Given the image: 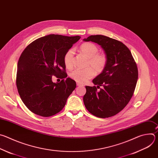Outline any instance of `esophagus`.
<instances>
[{
    "instance_id": "obj_1",
    "label": "esophagus",
    "mask_w": 158,
    "mask_h": 158,
    "mask_svg": "<svg viewBox=\"0 0 158 158\" xmlns=\"http://www.w3.org/2000/svg\"><path fill=\"white\" fill-rule=\"evenodd\" d=\"M77 86H83L84 85H83V84H81V83L77 82Z\"/></svg>"
}]
</instances>
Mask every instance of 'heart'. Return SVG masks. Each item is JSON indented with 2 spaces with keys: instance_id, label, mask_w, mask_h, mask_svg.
Instances as JSON below:
<instances>
[{
  "instance_id": "heart-1",
  "label": "heart",
  "mask_w": 158,
  "mask_h": 158,
  "mask_svg": "<svg viewBox=\"0 0 158 158\" xmlns=\"http://www.w3.org/2000/svg\"><path fill=\"white\" fill-rule=\"evenodd\" d=\"M80 51L87 58V68L84 69H75L70 73V77L79 83H85L91 79L95 74H101L105 69L107 56L103 53H99V48L92 42H85L81 45ZM74 51L67 50L64 56V62L67 68L71 69L74 65Z\"/></svg>"
}]
</instances>
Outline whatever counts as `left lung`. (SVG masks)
I'll use <instances>...</instances> for the list:
<instances>
[{"instance_id": "left-lung-1", "label": "left lung", "mask_w": 158, "mask_h": 158, "mask_svg": "<svg viewBox=\"0 0 158 158\" xmlns=\"http://www.w3.org/2000/svg\"><path fill=\"white\" fill-rule=\"evenodd\" d=\"M84 40L100 45L107 58L104 71L93 81L97 87L85 86L84 105L96 117L113 116L126 106L134 94L138 78L136 63L130 50L118 40L96 35Z\"/></svg>"}]
</instances>
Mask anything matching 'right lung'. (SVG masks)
<instances>
[{"mask_svg":"<svg viewBox=\"0 0 158 158\" xmlns=\"http://www.w3.org/2000/svg\"><path fill=\"white\" fill-rule=\"evenodd\" d=\"M80 38L50 34L31 42L21 54L16 85L22 102L33 113L50 117L65 106L76 83L67 78L64 56ZM52 75L61 81L53 83Z\"/></svg>","mask_w":158,"mask_h":158,"instance_id":"obj_1","label":"right lung"}]
</instances>
